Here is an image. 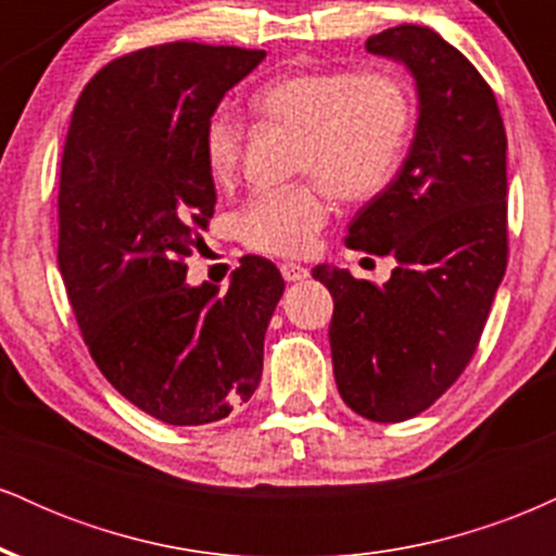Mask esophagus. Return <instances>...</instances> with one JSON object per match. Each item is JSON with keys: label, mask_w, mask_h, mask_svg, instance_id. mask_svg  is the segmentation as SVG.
Instances as JSON below:
<instances>
[{"label": "esophagus", "mask_w": 556, "mask_h": 556, "mask_svg": "<svg viewBox=\"0 0 556 556\" xmlns=\"http://www.w3.org/2000/svg\"><path fill=\"white\" fill-rule=\"evenodd\" d=\"M279 271H282V277L287 279V282H303V279L311 277V271L305 269V266L292 264V261H287V264L279 266Z\"/></svg>", "instance_id": "esophagus-1"}]
</instances>
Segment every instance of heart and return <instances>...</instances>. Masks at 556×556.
Segmentation results:
<instances>
[{
  "label": "heart",
  "instance_id": "b5f03b06",
  "mask_svg": "<svg viewBox=\"0 0 556 556\" xmlns=\"http://www.w3.org/2000/svg\"><path fill=\"white\" fill-rule=\"evenodd\" d=\"M253 110L300 130L298 172L321 177L348 201L371 198L394 180L413 125L410 96L400 80L353 70L279 75L258 88ZM242 140L245 127L232 112L208 117L203 162L216 182L235 177ZM323 184L258 190L238 214L240 240L274 256L308 253L329 216V189Z\"/></svg>",
  "mask_w": 556,
  "mask_h": 556
}]
</instances>
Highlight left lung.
Wrapping results in <instances>:
<instances>
[{
  "mask_svg": "<svg viewBox=\"0 0 556 556\" xmlns=\"http://www.w3.org/2000/svg\"><path fill=\"white\" fill-rule=\"evenodd\" d=\"M418 88L410 154L348 227L355 251L394 256L384 287L321 264L331 363L342 400L376 424L431 407L473 358L507 269V136L481 73L424 25L366 41Z\"/></svg>",
  "mask_w": 556,
  "mask_h": 556,
  "instance_id": "8db88e82",
  "label": "left lung"
}]
</instances>
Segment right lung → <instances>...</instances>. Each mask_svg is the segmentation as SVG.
<instances>
[{
  "label": "right lung",
  "mask_w": 556,
  "mask_h": 556,
  "mask_svg": "<svg viewBox=\"0 0 556 556\" xmlns=\"http://www.w3.org/2000/svg\"><path fill=\"white\" fill-rule=\"evenodd\" d=\"M266 52L175 41L110 62L83 88L62 151L60 261L106 381L169 426L227 418L264 371L285 279L240 258L227 292L185 282L214 216L203 130Z\"/></svg>",
  "instance_id": "1"
}]
</instances>
